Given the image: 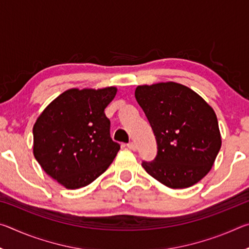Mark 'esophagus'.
I'll return each mask as SVG.
<instances>
[{"label":"esophagus","mask_w":249,"mask_h":249,"mask_svg":"<svg viewBox=\"0 0 249 249\" xmlns=\"http://www.w3.org/2000/svg\"><path fill=\"white\" fill-rule=\"evenodd\" d=\"M127 147H128V148H129L130 150H133V151H135V150L137 149V146H136V144H135L134 142H128V144H127Z\"/></svg>","instance_id":"obj_1"}]
</instances>
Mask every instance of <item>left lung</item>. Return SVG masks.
Segmentation results:
<instances>
[{
    "mask_svg": "<svg viewBox=\"0 0 249 249\" xmlns=\"http://www.w3.org/2000/svg\"><path fill=\"white\" fill-rule=\"evenodd\" d=\"M135 96L158 145L154 161L142 162L147 174L171 189L203 179L222 145L212 107L190 88L172 81L138 86Z\"/></svg>",
    "mask_w": 249,
    "mask_h": 249,
    "instance_id": "1",
    "label": "left lung"
}]
</instances>
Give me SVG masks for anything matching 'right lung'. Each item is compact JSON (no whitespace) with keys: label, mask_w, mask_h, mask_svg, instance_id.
I'll return each mask as SVG.
<instances>
[{"label":"right lung","mask_w":249,"mask_h":249,"mask_svg":"<svg viewBox=\"0 0 249 249\" xmlns=\"http://www.w3.org/2000/svg\"><path fill=\"white\" fill-rule=\"evenodd\" d=\"M116 92L115 87L69 89L50 102L34 124V156L66 189L90 184L119 153L104 113Z\"/></svg>","instance_id":"right-lung-1"}]
</instances>
